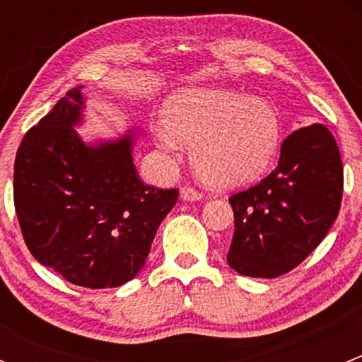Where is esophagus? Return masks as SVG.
Wrapping results in <instances>:
<instances>
[{"mask_svg": "<svg viewBox=\"0 0 362 362\" xmlns=\"http://www.w3.org/2000/svg\"><path fill=\"white\" fill-rule=\"evenodd\" d=\"M180 198L184 202H199L203 198V194L199 191H196L194 187H189V185H184L180 189Z\"/></svg>", "mask_w": 362, "mask_h": 362, "instance_id": "obj_1", "label": "esophagus"}]
</instances>
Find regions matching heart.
Returning a JSON list of instances; mask_svg holds the SVG:
<instances>
[{
    "instance_id": "b5f03b06",
    "label": "heart",
    "mask_w": 362,
    "mask_h": 362,
    "mask_svg": "<svg viewBox=\"0 0 362 362\" xmlns=\"http://www.w3.org/2000/svg\"><path fill=\"white\" fill-rule=\"evenodd\" d=\"M154 133L171 158L192 145L196 173L215 189H238L269 171L282 144V119L262 98L215 87H185L166 100Z\"/></svg>"
}]
</instances>
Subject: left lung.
I'll return each instance as SVG.
<instances>
[{
	"label": "left lung",
	"instance_id": "8db88e82",
	"mask_svg": "<svg viewBox=\"0 0 362 362\" xmlns=\"http://www.w3.org/2000/svg\"><path fill=\"white\" fill-rule=\"evenodd\" d=\"M341 196L343 164L331 131L312 124L291 133L275 170L229 198L235 211L229 266L255 279L294 269L337 221Z\"/></svg>",
	"mask_w": 362,
	"mask_h": 362
}]
</instances>
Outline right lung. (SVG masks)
Masks as SVG:
<instances>
[{"label":"right lung","instance_id":"obj_1","mask_svg":"<svg viewBox=\"0 0 362 362\" xmlns=\"http://www.w3.org/2000/svg\"><path fill=\"white\" fill-rule=\"evenodd\" d=\"M82 87L68 90L24 134L13 164V203L33 257L89 289L119 287L147 262L178 189L145 185L133 163L134 133L86 144Z\"/></svg>","mask_w":362,"mask_h":362}]
</instances>
